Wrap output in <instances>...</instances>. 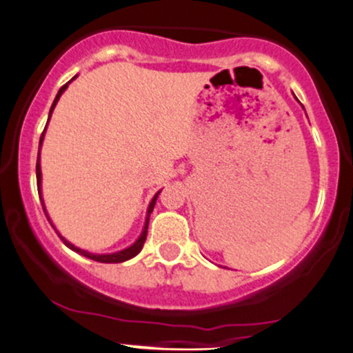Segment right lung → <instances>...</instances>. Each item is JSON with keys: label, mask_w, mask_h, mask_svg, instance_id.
<instances>
[{"label": "right lung", "mask_w": 353, "mask_h": 353, "mask_svg": "<svg viewBox=\"0 0 353 353\" xmlns=\"http://www.w3.org/2000/svg\"><path fill=\"white\" fill-rule=\"evenodd\" d=\"M75 77H77V75H75ZM74 77V79H75ZM72 79V80H74ZM70 80V82H72ZM69 82V83H70ZM69 83H65L63 85V87H61V90H59V93H57V97H55V100H54V103H52V107H50V112H49V118H50V114H52V112H54V107L55 105H57V101H59V99H61V95L63 92H65V88L69 87ZM49 121V120H48ZM48 126V125H46ZM44 134H46V128H44V131H42V134H41V139H39V151H41V144H42V139H44ZM36 176H37V190H39V197H41V201H42V194H41V179H42V174H41V164H39V158H37V164H36ZM161 192V190H159ZM159 192L154 195V197H152V201H151V203H150V207H148V215H146V222H144V228H143V232H141V235H139V239L134 241L133 245L131 246H128V248H125V250H121V252H117V253H108V254H95V253H88V252H85V250H80V248H77V246H74L70 243V241H67L65 239H63V236L61 235V233H59L57 230V235L61 236V240L63 241V243H65V246H69L70 250H74V252H77L79 254H83V256H87V258H90V260H95V261H99V263H123V261H126V260H131V258L133 256H136V254H138L139 252H141L143 250V245H144V241H146V235H148V223H150V215H151V212H152V209H154V203H156V199H158V195H159ZM42 209H44V212H46V205H44V201H42ZM46 217H48V220L50 222V219H49V215H48V212H46ZM50 225H52V222H50ZM54 227V225H52ZM55 228V227H54Z\"/></svg>", "instance_id": "right-lung-1"}]
</instances>
